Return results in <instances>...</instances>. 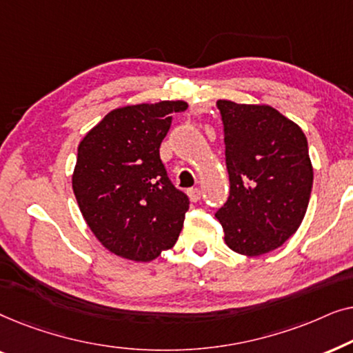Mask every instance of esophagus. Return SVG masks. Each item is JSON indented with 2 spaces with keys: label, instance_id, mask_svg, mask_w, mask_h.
Wrapping results in <instances>:
<instances>
[{
  "label": "esophagus",
  "instance_id": "34e87169",
  "mask_svg": "<svg viewBox=\"0 0 353 353\" xmlns=\"http://www.w3.org/2000/svg\"><path fill=\"white\" fill-rule=\"evenodd\" d=\"M188 197H190L192 202L199 201L201 199V190H199V188H191V190H188Z\"/></svg>",
  "mask_w": 353,
  "mask_h": 353
}]
</instances>
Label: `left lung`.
I'll return each mask as SVG.
<instances>
[{
  "mask_svg": "<svg viewBox=\"0 0 353 353\" xmlns=\"http://www.w3.org/2000/svg\"><path fill=\"white\" fill-rule=\"evenodd\" d=\"M225 130L230 196L215 216L234 252L283 245L305 216L313 167L302 128L265 104L216 101Z\"/></svg>",
  "mask_w": 353,
  "mask_h": 353,
  "instance_id": "obj_1",
  "label": "left lung"
}]
</instances>
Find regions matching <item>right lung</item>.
Segmentation results:
<instances>
[{
	"instance_id": "1",
	"label": "right lung",
	"mask_w": 353,
	"mask_h": 353,
	"mask_svg": "<svg viewBox=\"0 0 353 353\" xmlns=\"http://www.w3.org/2000/svg\"><path fill=\"white\" fill-rule=\"evenodd\" d=\"M185 101L110 110L79 144L72 188L86 225L109 252L151 262L175 245L190 199L161 161L172 115Z\"/></svg>"
}]
</instances>
